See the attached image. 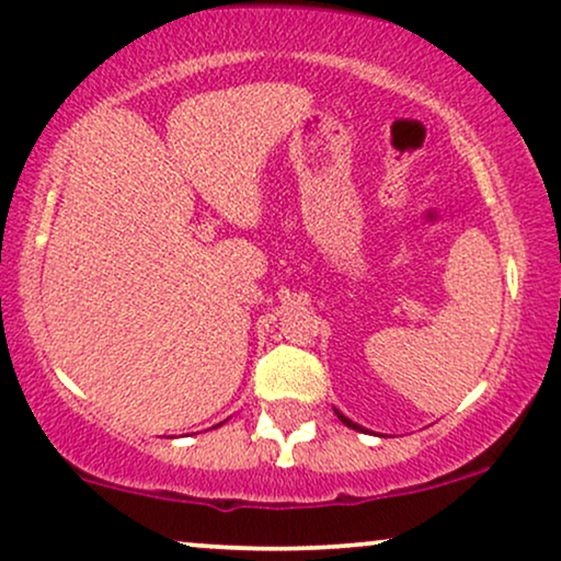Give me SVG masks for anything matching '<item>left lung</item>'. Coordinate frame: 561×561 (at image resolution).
Returning <instances> with one entry per match:
<instances>
[{
    "instance_id": "1",
    "label": "left lung",
    "mask_w": 561,
    "mask_h": 561,
    "mask_svg": "<svg viewBox=\"0 0 561 561\" xmlns=\"http://www.w3.org/2000/svg\"><path fill=\"white\" fill-rule=\"evenodd\" d=\"M335 415H339V421H341V423H346V425H348V428H354V431H367V428H364V425H358V423H354V421H351V417H346V415H343V413H341V410H335Z\"/></svg>"
}]
</instances>
